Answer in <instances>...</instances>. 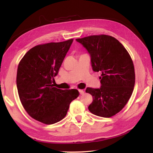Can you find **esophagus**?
Listing matches in <instances>:
<instances>
[{"mask_svg":"<svg viewBox=\"0 0 153 153\" xmlns=\"http://www.w3.org/2000/svg\"><path fill=\"white\" fill-rule=\"evenodd\" d=\"M78 91H79V92H80V94H84V90H82V89H79V90H78Z\"/></svg>","mask_w":153,"mask_h":153,"instance_id":"esophagus-1","label":"esophagus"}]
</instances>
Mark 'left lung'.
Returning <instances> with one entry per match:
<instances>
[{
    "label": "left lung",
    "instance_id": "left-lung-1",
    "mask_svg": "<svg viewBox=\"0 0 153 153\" xmlns=\"http://www.w3.org/2000/svg\"><path fill=\"white\" fill-rule=\"evenodd\" d=\"M91 55L94 71L101 72L100 89L87 87L92 96L90 112L103 117L119 112L130 98L135 82L133 61L126 49L112 36L101 34L76 39Z\"/></svg>",
    "mask_w": 153,
    "mask_h": 153
}]
</instances>
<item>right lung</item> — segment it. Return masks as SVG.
Wrapping results in <instances>:
<instances>
[{"instance_id": "right-lung-1", "label": "right lung", "mask_w": 153, "mask_h": 153, "mask_svg": "<svg viewBox=\"0 0 153 153\" xmlns=\"http://www.w3.org/2000/svg\"><path fill=\"white\" fill-rule=\"evenodd\" d=\"M73 39L35 46L21 59L18 66L16 86L22 106L31 117L46 124L65 117L76 89L55 87L56 76Z\"/></svg>"}]
</instances>
